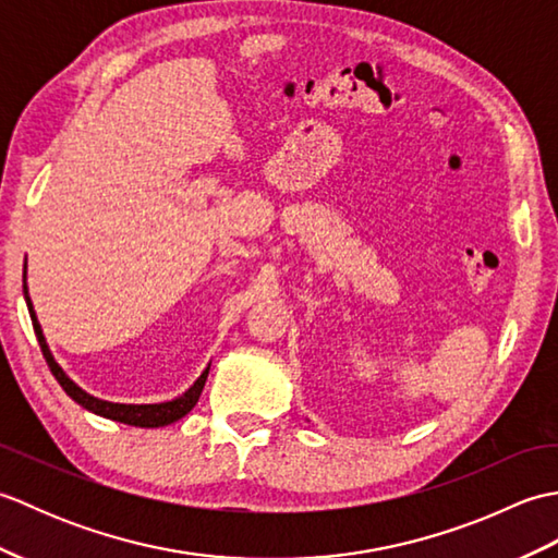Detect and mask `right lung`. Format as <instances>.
<instances>
[{"instance_id":"right-lung-1","label":"right lung","mask_w":558,"mask_h":558,"mask_svg":"<svg viewBox=\"0 0 558 558\" xmlns=\"http://www.w3.org/2000/svg\"><path fill=\"white\" fill-rule=\"evenodd\" d=\"M23 298H26L28 312H31V322H33V330H35V336H38V342H40V350H43V357H45L47 366H50V372L54 374L59 386L64 388V393L71 400H76L81 408L96 412V414H100V417H105V420H114V422H124V424H132V426H146V429H153V426H168V424H172L177 420H182L184 414L192 412V408L198 402L201 390H204V386H206L210 364L206 366L204 374L196 378L192 388L184 390L180 398L168 400V402H150V405H126V402H110V400H100L96 396L86 393V390H83L81 386H76L74 381H71V378L64 374L62 366L54 362L50 348H47V340L43 336V328L38 324V316H35L33 302L28 298L26 266H23Z\"/></svg>"}]
</instances>
